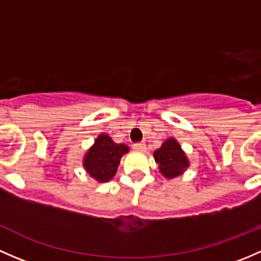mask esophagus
<instances>
[{
	"instance_id": "esophagus-1",
	"label": "esophagus",
	"mask_w": 261,
	"mask_h": 261,
	"mask_svg": "<svg viewBox=\"0 0 261 261\" xmlns=\"http://www.w3.org/2000/svg\"><path fill=\"white\" fill-rule=\"evenodd\" d=\"M133 149L138 150V151H144V150L146 149V144L143 143V141H141V143H135L133 145Z\"/></svg>"
}]
</instances>
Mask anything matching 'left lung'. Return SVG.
Listing matches in <instances>:
<instances>
[{
  "label": "left lung",
  "mask_w": 261,
  "mask_h": 261,
  "mask_svg": "<svg viewBox=\"0 0 261 261\" xmlns=\"http://www.w3.org/2000/svg\"><path fill=\"white\" fill-rule=\"evenodd\" d=\"M154 158L155 162L159 164L160 172L165 178L178 177L189 165L186 154L174 139H169L163 144L160 149L155 150Z\"/></svg>",
  "instance_id": "obj_1"
}]
</instances>
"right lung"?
Masks as SVG:
<instances>
[{"label":"right lung","mask_w":261,"mask_h":261,"mask_svg":"<svg viewBox=\"0 0 261 261\" xmlns=\"http://www.w3.org/2000/svg\"><path fill=\"white\" fill-rule=\"evenodd\" d=\"M127 151V146L116 144L110 136L102 134L87 152L83 162L84 169L96 180L101 183L109 181L116 174L121 156Z\"/></svg>","instance_id":"1"}]
</instances>
